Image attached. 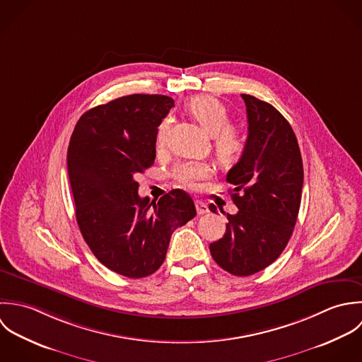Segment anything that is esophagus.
<instances>
[{
  "mask_svg": "<svg viewBox=\"0 0 362 362\" xmlns=\"http://www.w3.org/2000/svg\"><path fill=\"white\" fill-rule=\"evenodd\" d=\"M196 209H197V214L199 216H203V214L209 213L207 204L204 202H202V200H196Z\"/></svg>",
  "mask_w": 362,
  "mask_h": 362,
  "instance_id": "1",
  "label": "esophagus"
}]
</instances>
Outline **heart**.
<instances>
[{"mask_svg": "<svg viewBox=\"0 0 362 362\" xmlns=\"http://www.w3.org/2000/svg\"><path fill=\"white\" fill-rule=\"evenodd\" d=\"M186 110L210 137H214V149L221 166L232 168L243 158L247 149V137L240 129L229 126L230 116L223 103L213 96L199 95L186 103ZM168 126L169 119H163L159 124V144L163 141ZM210 175L209 165L197 160L179 163L173 170L176 182L189 189H196Z\"/></svg>", "mask_w": 362, "mask_h": 362, "instance_id": "obj_1", "label": "heart"}]
</instances>
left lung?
Returning <instances> with one entry per match:
<instances>
[{
  "mask_svg": "<svg viewBox=\"0 0 362 362\" xmlns=\"http://www.w3.org/2000/svg\"><path fill=\"white\" fill-rule=\"evenodd\" d=\"M240 96L247 113V149L226 175L235 186L238 213L226 214V230L210 252L225 272L245 277L270 266L286 249L299 213L303 166L287 119L267 102ZM210 210L217 209L211 204Z\"/></svg>",
  "mask_w": 362,
  "mask_h": 362,
  "instance_id": "8db88e82",
  "label": "left lung"
}]
</instances>
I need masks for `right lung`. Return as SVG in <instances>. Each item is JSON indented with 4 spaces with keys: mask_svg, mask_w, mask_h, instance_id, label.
<instances>
[{
    "mask_svg": "<svg viewBox=\"0 0 362 362\" xmlns=\"http://www.w3.org/2000/svg\"><path fill=\"white\" fill-rule=\"evenodd\" d=\"M173 99L134 93L85 112L67 151L79 230L109 270L129 279L155 273L170 236L196 217L193 199L175 189L158 203L139 196L137 173L155 160L158 126Z\"/></svg>",
    "mask_w": 362,
    "mask_h": 362,
    "instance_id": "1",
    "label": "right lung"
}]
</instances>
